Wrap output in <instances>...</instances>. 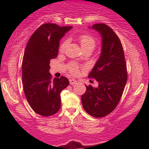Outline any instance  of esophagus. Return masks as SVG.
<instances>
[{"label": "esophagus", "mask_w": 149, "mask_h": 149, "mask_svg": "<svg viewBox=\"0 0 149 149\" xmlns=\"http://www.w3.org/2000/svg\"><path fill=\"white\" fill-rule=\"evenodd\" d=\"M69 82H70V84H71V85H75L77 83V81L75 79H70Z\"/></svg>", "instance_id": "34e87169"}]
</instances>
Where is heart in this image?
Returning a JSON list of instances; mask_svg holds the SVG:
<instances>
[{
  "instance_id": "obj_1",
  "label": "heart",
  "mask_w": 149,
  "mask_h": 149,
  "mask_svg": "<svg viewBox=\"0 0 149 149\" xmlns=\"http://www.w3.org/2000/svg\"><path fill=\"white\" fill-rule=\"evenodd\" d=\"M78 40L83 50H85V49H92V50H93L95 46H96V40H95V39L92 36L89 35V34H82V35L78 36ZM67 40H64L61 44L60 47H59V50L64 51L66 47V46H67ZM69 69L70 72L73 73V74H76L78 72V65L74 64V63H71V64H69Z\"/></svg>"
}]
</instances>
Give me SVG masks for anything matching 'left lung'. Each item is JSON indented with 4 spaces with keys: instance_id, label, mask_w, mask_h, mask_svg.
<instances>
[{
    "instance_id": "8db88e82",
    "label": "left lung",
    "mask_w": 149,
    "mask_h": 149,
    "mask_svg": "<svg viewBox=\"0 0 149 149\" xmlns=\"http://www.w3.org/2000/svg\"><path fill=\"white\" fill-rule=\"evenodd\" d=\"M102 38L100 57L89 74L99 83L97 88L86 86L81 96L85 111L90 116L109 115L118 104L127 80V68L120 40L112 29L104 24L92 25Z\"/></svg>"
}]
</instances>
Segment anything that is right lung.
Here are the masks:
<instances>
[{
    "label": "right lung",
    "mask_w": 149,
    "mask_h": 149,
    "mask_svg": "<svg viewBox=\"0 0 149 149\" xmlns=\"http://www.w3.org/2000/svg\"><path fill=\"white\" fill-rule=\"evenodd\" d=\"M72 26L46 23L38 28L27 42L22 60V83L30 107L42 116H52L61 107L60 93L69 85L64 76L49 72L50 59L57 57L59 40Z\"/></svg>",
    "instance_id": "add662e5"
}]
</instances>
